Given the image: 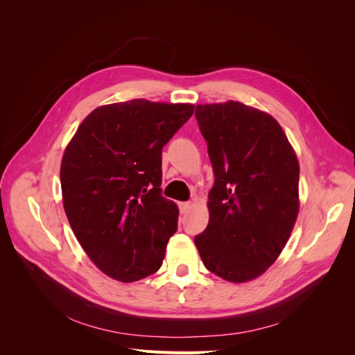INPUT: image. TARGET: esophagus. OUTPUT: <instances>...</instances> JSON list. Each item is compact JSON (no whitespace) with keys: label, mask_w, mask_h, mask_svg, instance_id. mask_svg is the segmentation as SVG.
Masks as SVG:
<instances>
[{"label":"esophagus","mask_w":355,"mask_h":355,"mask_svg":"<svg viewBox=\"0 0 355 355\" xmlns=\"http://www.w3.org/2000/svg\"><path fill=\"white\" fill-rule=\"evenodd\" d=\"M189 207H191V202H188V201L179 202V210H180V213H187V211L189 210Z\"/></svg>","instance_id":"esophagus-1"}]
</instances>
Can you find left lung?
Returning <instances> with one entry per match:
<instances>
[{"label": "left lung", "mask_w": 355, "mask_h": 355, "mask_svg": "<svg viewBox=\"0 0 355 355\" xmlns=\"http://www.w3.org/2000/svg\"><path fill=\"white\" fill-rule=\"evenodd\" d=\"M214 185L209 225L194 239L204 266L231 283L270 268L299 211V163L282 125L241 102L197 105Z\"/></svg>", "instance_id": "obj_1"}]
</instances>
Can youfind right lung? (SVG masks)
<instances>
[{
  "label": "right lung",
  "mask_w": 355,
  "mask_h": 355,
  "mask_svg": "<svg viewBox=\"0 0 355 355\" xmlns=\"http://www.w3.org/2000/svg\"><path fill=\"white\" fill-rule=\"evenodd\" d=\"M192 114L191 103L103 105L65 149L63 209L84 252L114 280L137 282L163 263L179 209L161 196V153Z\"/></svg>",
  "instance_id": "1"
}]
</instances>
